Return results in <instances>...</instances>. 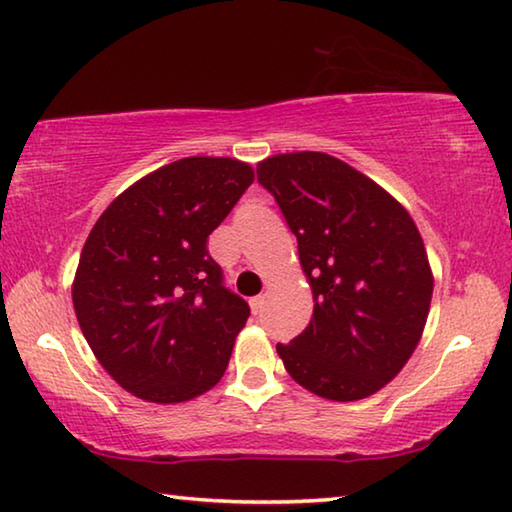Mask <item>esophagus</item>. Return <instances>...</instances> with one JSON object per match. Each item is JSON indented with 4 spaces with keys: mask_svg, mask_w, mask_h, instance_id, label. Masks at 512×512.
Listing matches in <instances>:
<instances>
[{
    "mask_svg": "<svg viewBox=\"0 0 512 512\" xmlns=\"http://www.w3.org/2000/svg\"><path fill=\"white\" fill-rule=\"evenodd\" d=\"M262 307H264V296H255V298H250V309H253V314L257 316L259 311H262Z\"/></svg>",
    "mask_w": 512,
    "mask_h": 512,
    "instance_id": "1",
    "label": "esophagus"
}]
</instances>
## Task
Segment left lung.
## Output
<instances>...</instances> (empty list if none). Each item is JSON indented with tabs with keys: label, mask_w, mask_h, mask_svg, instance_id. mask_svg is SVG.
Instances as JSON below:
<instances>
[{
	"label": "left lung",
	"mask_w": 512,
	"mask_h": 512,
	"mask_svg": "<svg viewBox=\"0 0 512 512\" xmlns=\"http://www.w3.org/2000/svg\"><path fill=\"white\" fill-rule=\"evenodd\" d=\"M298 239L314 316L277 354L325 400L354 402L384 388L418 345L433 277L409 212L377 183L327 153H282L257 164Z\"/></svg>",
	"instance_id": "8db88e82"
}]
</instances>
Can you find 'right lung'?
Listing matches in <instances>:
<instances>
[{
	"label": "right lung",
	"instance_id": "add662e5",
	"mask_svg": "<svg viewBox=\"0 0 512 512\" xmlns=\"http://www.w3.org/2000/svg\"><path fill=\"white\" fill-rule=\"evenodd\" d=\"M253 180L246 162L183 158L137 180L94 223L74 311L94 357L140 400L187 402L228 368L250 307L223 287L207 237Z\"/></svg>",
	"mask_w": 512,
	"mask_h": 512
}]
</instances>
